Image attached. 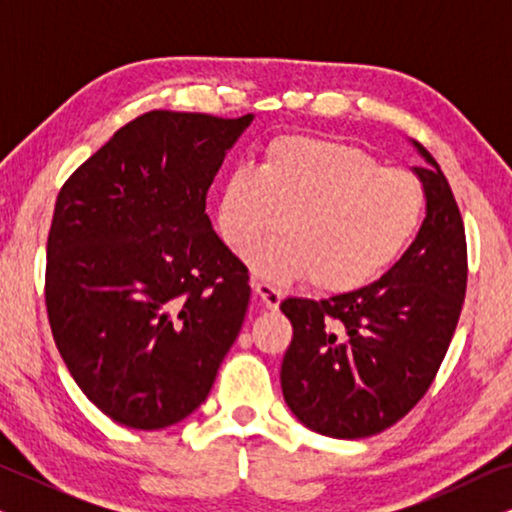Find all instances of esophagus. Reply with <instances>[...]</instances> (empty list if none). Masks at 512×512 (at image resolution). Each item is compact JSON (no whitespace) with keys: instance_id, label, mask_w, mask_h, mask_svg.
<instances>
[{"instance_id":"obj_1","label":"esophagus","mask_w":512,"mask_h":512,"mask_svg":"<svg viewBox=\"0 0 512 512\" xmlns=\"http://www.w3.org/2000/svg\"><path fill=\"white\" fill-rule=\"evenodd\" d=\"M254 291H256V296L261 298L263 307H268V310H277L279 303H282V291L275 289L272 284L254 282Z\"/></svg>"}]
</instances>
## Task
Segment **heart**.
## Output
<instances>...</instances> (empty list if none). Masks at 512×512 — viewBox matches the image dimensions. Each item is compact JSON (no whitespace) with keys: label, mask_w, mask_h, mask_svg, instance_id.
Masks as SVG:
<instances>
[{"label":"heart","mask_w":512,"mask_h":512,"mask_svg":"<svg viewBox=\"0 0 512 512\" xmlns=\"http://www.w3.org/2000/svg\"><path fill=\"white\" fill-rule=\"evenodd\" d=\"M424 216V188L405 170L331 139L286 135L263 153L258 170L223 179L216 228L268 282L310 277L314 289L349 293L373 284L403 254Z\"/></svg>","instance_id":"1"}]
</instances>
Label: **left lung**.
<instances>
[{
    "label": "left lung",
    "instance_id": "left-lung-1",
    "mask_svg": "<svg viewBox=\"0 0 512 512\" xmlns=\"http://www.w3.org/2000/svg\"><path fill=\"white\" fill-rule=\"evenodd\" d=\"M422 228L394 268L359 291L286 298L293 340L282 394L307 429L331 438L375 436L431 387L466 296V233L445 174L422 144Z\"/></svg>",
    "mask_w": 512,
    "mask_h": 512
}]
</instances>
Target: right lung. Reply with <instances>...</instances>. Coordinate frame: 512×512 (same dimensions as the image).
Instances as JSON below:
<instances>
[{"label":"right lung","instance_id":"1","mask_svg":"<svg viewBox=\"0 0 512 512\" xmlns=\"http://www.w3.org/2000/svg\"><path fill=\"white\" fill-rule=\"evenodd\" d=\"M254 114L149 111L62 186L48 233L46 307L83 394L156 431L205 403L249 307L247 268L205 214Z\"/></svg>","mask_w":512,"mask_h":512}]
</instances>
